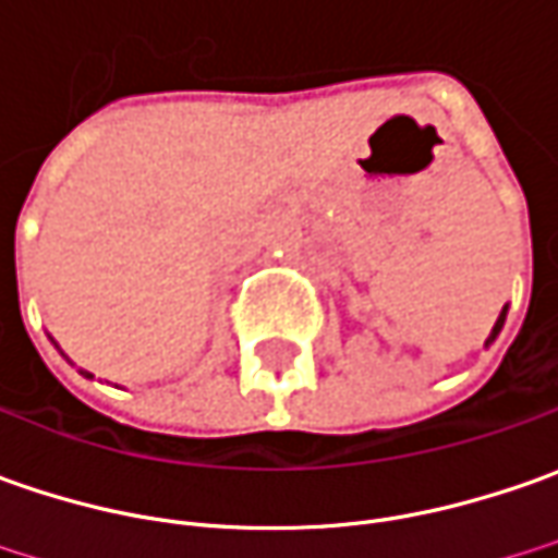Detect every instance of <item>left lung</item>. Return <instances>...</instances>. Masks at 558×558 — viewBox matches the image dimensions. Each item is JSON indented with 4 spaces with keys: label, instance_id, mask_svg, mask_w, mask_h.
Listing matches in <instances>:
<instances>
[{
    "label": "left lung",
    "instance_id": "obj_1",
    "mask_svg": "<svg viewBox=\"0 0 558 558\" xmlns=\"http://www.w3.org/2000/svg\"><path fill=\"white\" fill-rule=\"evenodd\" d=\"M504 320H507V308H504V312H500V317H497V324H494V330H490V339L497 337V333H500V327H504Z\"/></svg>",
    "mask_w": 558,
    "mask_h": 558
}]
</instances>
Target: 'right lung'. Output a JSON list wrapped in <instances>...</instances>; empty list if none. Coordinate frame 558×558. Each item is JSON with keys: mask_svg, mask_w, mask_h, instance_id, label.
<instances>
[{"mask_svg": "<svg viewBox=\"0 0 558 558\" xmlns=\"http://www.w3.org/2000/svg\"><path fill=\"white\" fill-rule=\"evenodd\" d=\"M83 374H86V371H83ZM86 376H92V374H86Z\"/></svg>", "mask_w": 558, "mask_h": 558, "instance_id": "right-lung-1", "label": "right lung"}]
</instances>
